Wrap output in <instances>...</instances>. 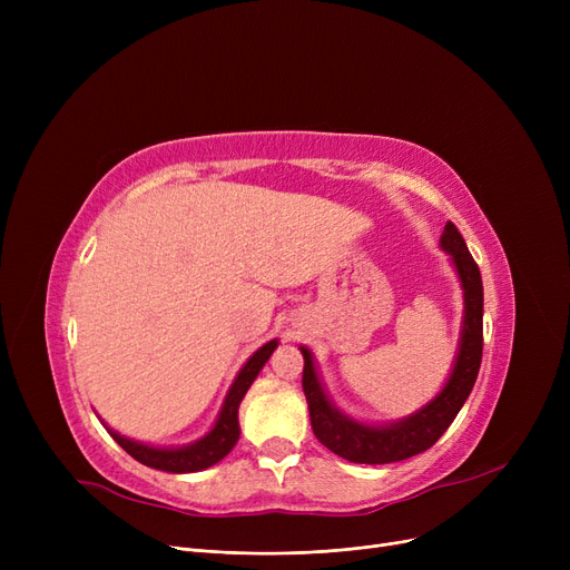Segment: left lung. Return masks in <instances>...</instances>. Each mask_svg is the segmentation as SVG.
Instances as JSON below:
<instances>
[{
	"label": "left lung",
	"instance_id": "1",
	"mask_svg": "<svg viewBox=\"0 0 570 570\" xmlns=\"http://www.w3.org/2000/svg\"><path fill=\"white\" fill-rule=\"evenodd\" d=\"M441 249L451 254L464 291V321L455 365L441 393L397 423L365 425L344 415L327 400L314 367L312 351L301 346L305 357L303 391L309 404V421L316 439L335 455L355 464H391L425 453L451 428L475 383L483 357V279L464 237L448 222L441 235Z\"/></svg>",
	"mask_w": 570,
	"mask_h": 570
}]
</instances>
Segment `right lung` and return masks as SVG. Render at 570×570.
<instances>
[{
	"mask_svg": "<svg viewBox=\"0 0 570 570\" xmlns=\"http://www.w3.org/2000/svg\"><path fill=\"white\" fill-rule=\"evenodd\" d=\"M277 344H279L277 340L263 344L245 363V367L239 370V374L235 376L230 391L224 400V406L219 411L215 428L209 430L203 439H198L189 445H183V448H157V445H147V443L127 439L119 432L110 430L108 425H106V430L134 460H138L145 466H153V469L168 471V473H194V471H203L207 466H213L219 460H224L233 451V445L237 443V439H239V423H237L239 402H243V397L247 395L249 385L254 383V379L267 363V357L273 355Z\"/></svg>",
	"mask_w": 570,
	"mask_h": 570,
	"instance_id": "add662e5",
	"label": "right lung"
}]
</instances>
